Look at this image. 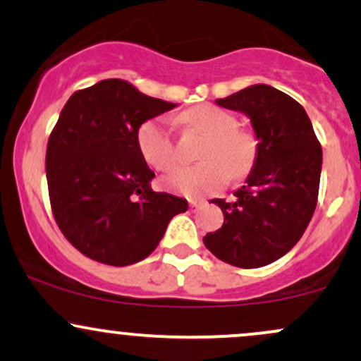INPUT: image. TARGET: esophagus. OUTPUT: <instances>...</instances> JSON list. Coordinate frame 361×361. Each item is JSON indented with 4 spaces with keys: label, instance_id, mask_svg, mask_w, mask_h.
<instances>
[{
    "label": "esophagus",
    "instance_id": "esophagus-1",
    "mask_svg": "<svg viewBox=\"0 0 361 361\" xmlns=\"http://www.w3.org/2000/svg\"><path fill=\"white\" fill-rule=\"evenodd\" d=\"M204 205H205L204 202H197V200H192V202H190V210H192V212H195V210L202 209V207H204Z\"/></svg>",
    "mask_w": 361,
    "mask_h": 361
}]
</instances>
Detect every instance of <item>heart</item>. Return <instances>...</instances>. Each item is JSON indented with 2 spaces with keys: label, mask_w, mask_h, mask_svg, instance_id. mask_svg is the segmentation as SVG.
I'll list each match as a JSON object with an SVG mask.
<instances>
[{
  "label": "heart",
  "mask_w": 361,
  "mask_h": 361,
  "mask_svg": "<svg viewBox=\"0 0 361 361\" xmlns=\"http://www.w3.org/2000/svg\"><path fill=\"white\" fill-rule=\"evenodd\" d=\"M181 122L205 135L200 149L204 161L173 169L164 183L186 197H204L219 190L227 178H241L250 171L256 154L251 132L238 128L233 114L215 105H198L181 115ZM139 149L152 168L166 171L178 161L175 139L164 118H151L137 132Z\"/></svg>",
  "instance_id": "1"
}]
</instances>
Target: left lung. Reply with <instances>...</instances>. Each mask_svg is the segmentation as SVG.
<instances>
[{"label":"left lung","mask_w":361,"mask_h":361,"mask_svg":"<svg viewBox=\"0 0 361 361\" xmlns=\"http://www.w3.org/2000/svg\"><path fill=\"white\" fill-rule=\"evenodd\" d=\"M217 105L247 115L258 144L234 200H214L224 224L204 244L226 263L259 268L287 255L307 229L317 205L322 149L304 106L273 86H247Z\"/></svg>","instance_id":"obj_1"}]
</instances>
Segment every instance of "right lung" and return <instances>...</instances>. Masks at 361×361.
<instances>
[{
  "mask_svg": "<svg viewBox=\"0 0 361 361\" xmlns=\"http://www.w3.org/2000/svg\"><path fill=\"white\" fill-rule=\"evenodd\" d=\"M175 106L123 80H103L62 109L45 154L49 197L62 234L88 258L137 263L188 210L185 198L152 192L154 173L137 142L144 122Z\"/></svg>",
  "mask_w": 361,
  "mask_h": 361,
  "instance_id": "obj_1",
  "label": "right lung"
}]
</instances>
